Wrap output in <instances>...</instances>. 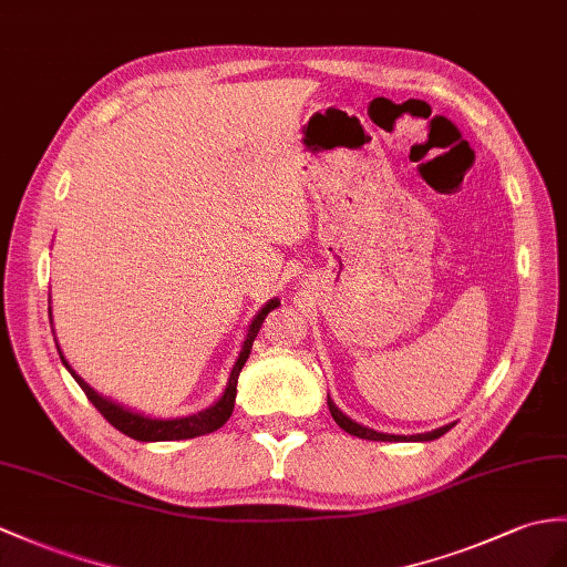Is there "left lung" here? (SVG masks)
<instances>
[{"label": "left lung", "mask_w": 567, "mask_h": 567, "mask_svg": "<svg viewBox=\"0 0 567 567\" xmlns=\"http://www.w3.org/2000/svg\"><path fill=\"white\" fill-rule=\"evenodd\" d=\"M328 411H331L336 423H338L340 427H343L346 432L354 434V437H360V440H374V442H399V440L430 442V440L442 437L444 432L452 430V425H444V427H440V430H432V432H425V434H411V437H403V434H384V432H377V430H370V427H364V425H360V423H354V420H350L346 413L338 411L336 403H333L331 399H328Z\"/></svg>", "instance_id": "obj_1"}]
</instances>
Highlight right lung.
Instances as JSON below:
<instances>
[{
  "label": "right lung",
  "instance_id": "add662e5",
  "mask_svg": "<svg viewBox=\"0 0 567 567\" xmlns=\"http://www.w3.org/2000/svg\"><path fill=\"white\" fill-rule=\"evenodd\" d=\"M275 307H280V301H278V299H270L268 305L258 311V316L254 319L251 328H248V336H246V340H244L241 354H239V360H236L234 370H231V374H229L227 389H224V396H221L215 405H209V408H205V411L195 413V415H188V417L156 420V417H147V415H140V413L127 411V408H123V405H117V403H113V401H109V399L99 396V393H96L94 389H91L82 377L74 374V370H72V367H70L68 362H64V358H62V362H64V367H68V370L72 372V377L76 379V384L82 386V391L86 393V399L96 405V411H99L105 420H109V423H111L115 430H121L123 434H127V437H133V440H137V442L193 440V437H200V434H209V432L219 430V427L229 420V415H231V411H234V399H236V379H239L241 367L246 364L248 354H251L254 340H256V336H258V331H260L262 321H266V316H268Z\"/></svg>",
  "mask_w": 567,
  "mask_h": 567
}]
</instances>
